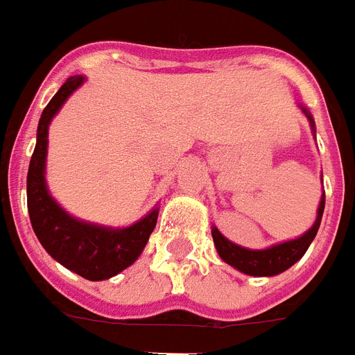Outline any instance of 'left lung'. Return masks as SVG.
Returning <instances> with one entry per match:
<instances>
[{"instance_id":"8db88e82","label":"left lung","mask_w":355,"mask_h":355,"mask_svg":"<svg viewBox=\"0 0 355 355\" xmlns=\"http://www.w3.org/2000/svg\"><path fill=\"white\" fill-rule=\"evenodd\" d=\"M299 107L304 112V116L308 118L310 128H312V135L315 137V122H313L312 112L308 111L306 107H302V105H299ZM322 211H324V189H322L321 200H319L315 223L312 224V227H308L301 237L272 244V246L264 248V250H250V248L239 246V244L227 241L223 233L218 232L217 226H211L213 243H215L220 259L241 273H246V275H252V277H273V275L286 272L288 268H292L306 253L308 246L312 244V241L318 235L319 226H321Z\"/></svg>"}]
</instances>
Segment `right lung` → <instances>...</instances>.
<instances>
[{"mask_svg":"<svg viewBox=\"0 0 355 355\" xmlns=\"http://www.w3.org/2000/svg\"><path fill=\"white\" fill-rule=\"evenodd\" d=\"M85 80L87 78L83 74L67 78L43 109L37 123L36 148L28 164L27 206L37 241L54 261L83 279L105 281L123 272L140 257L157 226L158 204L131 226L112 227L76 218L60 206L49 191L45 178L49 125Z\"/></svg>","mask_w":355,"mask_h":355,"instance_id":"1","label":"right lung"}]
</instances>
